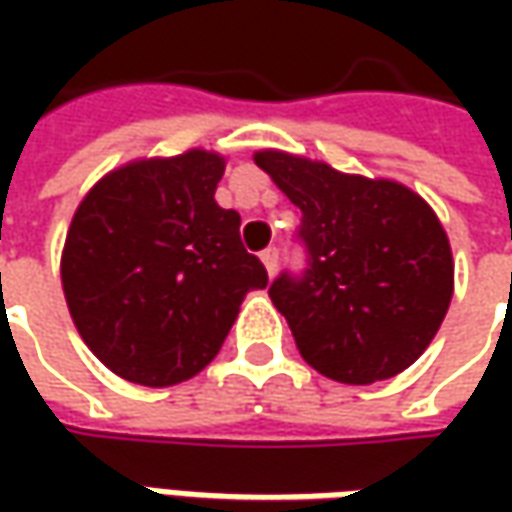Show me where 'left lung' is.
I'll list each match as a JSON object with an SVG mask.
<instances>
[{
	"label": "left lung",
	"instance_id": "1",
	"mask_svg": "<svg viewBox=\"0 0 512 512\" xmlns=\"http://www.w3.org/2000/svg\"><path fill=\"white\" fill-rule=\"evenodd\" d=\"M216 153L190 150L105 176L79 205L62 256L73 325L116 376L170 387L222 350L247 290L267 287L236 210L216 205Z\"/></svg>",
	"mask_w": 512,
	"mask_h": 512
}]
</instances>
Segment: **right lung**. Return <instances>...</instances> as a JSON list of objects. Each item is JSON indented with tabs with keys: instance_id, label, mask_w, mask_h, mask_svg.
Here are the masks:
<instances>
[{
	"instance_id": "right-lung-1",
	"label": "right lung",
	"mask_w": 512,
	"mask_h": 512,
	"mask_svg": "<svg viewBox=\"0 0 512 512\" xmlns=\"http://www.w3.org/2000/svg\"><path fill=\"white\" fill-rule=\"evenodd\" d=\"M302 210L296 265L270 299L322 376L373 384L407 370L433 342L453 296V259L439 219L416 196H350L330 179L287 173Z\"/></svg>"
}]
</instances>
